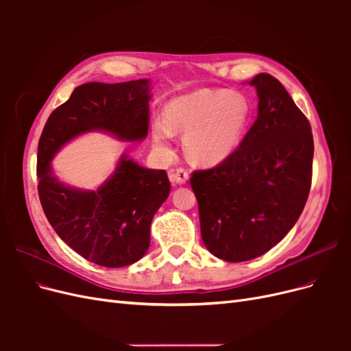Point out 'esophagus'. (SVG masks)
<instances>
[{
  "label": "esophagus",
  "mask_w": 351,
  "mask_h": 351,
  "mask_svg": "<svg viewBox=\"0 0 351 351\" xmlns=\"http://www.w3.org/2000/svg\"><path fill=\"white\" fill-rule=\"evenodd\" d=\"M169 182L173 184H186V182L189 180V173L183 168H177L176 171L169 173Z\"/></svg>",
  "instance_id": "obj_1"
}]
</instances>
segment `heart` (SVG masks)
<instances>
[{"label": "heart", "instance_id": "heart-1", "mask_svg": "<svg viewBox=\"0 0 351 351\" xmlns=\"http://www.w3.org/2000/svg\"><path fill=\"white\" fill-rule=\"evenodd\" d=\"M250 119L246 98L227 90L200 89L168 102L165 120L152 124L156 149L171 152L173 132L184 133L187 156L202 165H217L237 151Z\"/></svg>", "mask_w": 351, "mask_h": 351}]
</instances>
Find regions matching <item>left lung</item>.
Segmentation results:
<instances>
[{"label":"left lung","mask_w":351,"mask_h":351,"mask_svg":"<svg viewBox=\"0 0 351 351\" xmlns=\"http://www.w3.org/2000/svg\"><path fill=\"white\" fill-rule=\"evenodd\" d=\"M258 119L237 151L210 169L195 171L200 234L226 262L261 256L299 219L312 182L313 136L304 114L268 73L250 82Z\"/></svg>","instance_id":"obj_1"}]
</instances>
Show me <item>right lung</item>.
I'll use <instances>...</instances> for the list:
<instances>
[{"instance_id":"1","label":"right lung","mask_w":351,"mask_h":351,"mask_svg":"<svg viewBox=\"0 0 351 351\" xmlns=\"http://www.w3.org/2000/svg\"><path fill=\"white\" fill-rule=\"evenodd\" d=\"M151 80L84 83L49 115L38 145V192L60 239L80 256L107 268L142 259L151 222L169 195L165 169L145 168L123 154L114 173L95 190L60 182L51 161L69 142L90 132L142 142L149 124Z\"/></svg>"}]
</instances>
